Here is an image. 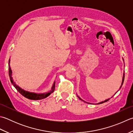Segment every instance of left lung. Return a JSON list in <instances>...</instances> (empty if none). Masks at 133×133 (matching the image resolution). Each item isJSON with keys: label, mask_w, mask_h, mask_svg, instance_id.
Here are the masks:
<instances>
[{"label": "left lung", "mask_w": 133, "mask_h": 133, "mask_svg": "<svg viewBox=\"0 0 133 133\" xmlns=\"http://www.w3.org/2000/svg\"><path fill=\"white\" fill-rule=\"evenodd\" d=\"M124 73H123V79H122V84H121V87H120V88H119V89H121V87H122V85H123V81H124ZM117 93V92H116ZM116 93H115V94H116ZM78 96V97L79 98V99L81 100H82L83 101H84V102H85V101H84V100H82L81 99V98L79 97V96ZM110 98H108V99H107V100H104V101H102V102H100V103H98V104H102V103H105V102H106V101H108L109 100H110ZM85 103H88V104H89V103H87V102H85Z\"/></svg>", "instance_id": "1"}]
</instances>
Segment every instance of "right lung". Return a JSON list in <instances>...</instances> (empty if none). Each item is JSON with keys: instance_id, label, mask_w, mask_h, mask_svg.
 I'll use <instances>...</instances> for the list:
<instances>
[{"instance_id": "add662e5", "label": "right lung", "mask_w": 133, "mask_h": 133, "mask_svg": "<svg viewBox=\"0 0 133 133\" xmlns=\"http://www.w3.org/2000/svg\"><path fill=\"white\" fill-rule=\"evenodd\" d=\"M10 60L9 59V63H10ZM9 76H10V81H11V82L12 83V84L15 88V89H16L18 91V92L21 93V94L23 96H24L25 97L28 98V99L35 100L43 99V98L47 97L48 96L50 95L52 93H53L54 92L55 88V82H54L52 87L51 89L47 93H36L28 92V91L23 90L22 89V88H21L19 86L16 85L15 82H14V81H13L12 78L11 77L12 76V71H11V67H10V64H9Z\"/></svg>"}]
</instances>
